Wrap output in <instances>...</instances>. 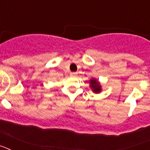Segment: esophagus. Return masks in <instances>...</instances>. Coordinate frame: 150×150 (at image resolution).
Here are the masks:
<instances>
[{"label": "esophagus", "instance_id": "1", "mask_svg": "<svg viewBox=\"0 0 150 150\" xmlns=\"http://www.w3.org/2000/svg\"><path fill=\"white\" fill-rule=\"evenodd\" d=\"M77 75V73L76 72H71V76H76Z\"/></svg>", "mask_w": 150, "mask_h": 150}]
</instances>
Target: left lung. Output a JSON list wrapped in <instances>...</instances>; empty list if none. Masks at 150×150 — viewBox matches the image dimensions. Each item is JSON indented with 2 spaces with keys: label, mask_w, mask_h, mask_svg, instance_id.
<instances>
[{
  "label": "left lung",
  "mask_w": 150,
  "mask_h": 150,
  "mask_svg": "<svg viewBox=\"0 0 150 150\" xmlns=\"http://www.w3.org/2000/svg\"><path fill=\"white\" fill-rule=\"evenodd\" d=\"M90 84H91L90 87L92 88L93 91L95 92V93H99V92L101 91L100 84H99L98 82L95 79H91V80H90Z\"/></svg>",
  "instance_id": "8db88e82"
}]
</instances>
